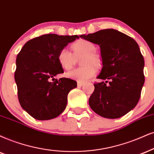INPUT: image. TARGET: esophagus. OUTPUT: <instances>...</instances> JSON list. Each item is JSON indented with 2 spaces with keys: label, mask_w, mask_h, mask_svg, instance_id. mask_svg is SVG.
Masks as SVG:
<instances>
[{
  "label": "esophagus",
  "mask_w": 154,
  "mask_h": 154,
  "mask_svg": "<svg viewBox=\"0 0 154 154\" xmlns=\"http://www.w3.org/2000/svg\"><path fill=\"white\" fill-rule=\"evenodd\" d=\"M77 85H78V86L81 87V86H83V85H84V83L81 82V81H78Z\"/></svg>",
  "instance_id": "1"
}]
</instances>
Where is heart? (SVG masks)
Returning a JSON list of instances; mask_svg holds the SVG:
<instances>
[{"instance_id":"b5f03b06","label":"heart","mask_w":154,"mask_h":154,"mask_svg":"<svg viewBox=\"0 0 154 154\" xmlns=\"http://www.w3.org/2000/svg\"><path fill=\"white\" fill-rule=\"evenodd\" d=\"M71 48L75 57L84 56L81 61V65L83 66L68 72L66 76L78 81L88 80L96 73V68H100L102 64L101 57L95 52L96 45L88 40L79 39L71 43ZM57 60L60 67L66 71L73 68L75 61L72 53L66 48H63L58 52Z\"/></svg>"}]
</instances>
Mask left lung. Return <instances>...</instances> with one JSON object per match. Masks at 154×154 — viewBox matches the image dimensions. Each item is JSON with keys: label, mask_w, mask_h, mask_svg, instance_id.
Here are the masks:
<instances>
[{"label": "left lung", "mask_w": 154, "mask_h": 154, "mask_svg": "<svg viewBox=\"0 0 154 154\" xmlns=\"http://www.w3.org/2000/svg\"><path fill=\"white\" fill-rule=\"evenodd\" d=\"M80 37L99 45L103 65L97 76L103 81L94 84L89 106L106 119L126 115L137 105L145 81L144 59L138 43L112 28Z\"/></svg>", "instance_id": "8db88e82"}]
</instances>
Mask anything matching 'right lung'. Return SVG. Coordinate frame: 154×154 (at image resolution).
I'll return each instance as SVG.
<instances>
[{"instance_id":"add662e5","label":"right lung","mask_w":154,"mask_h":154,"mask_svg":"<svg viewBox=\"0 0 154 154\" xmlns=\"http://www.w3.org/2000/svg\"><path fill=\"white\" fill-rule=\"evenodd\" d=\"M79 37L45 34L28 41L17 56L14 77L19 103L34 119L50 120L65 110L68 93L77 83L66 78L54 79L63 73L57 56Z\"/></svg>"}]
</instances>
